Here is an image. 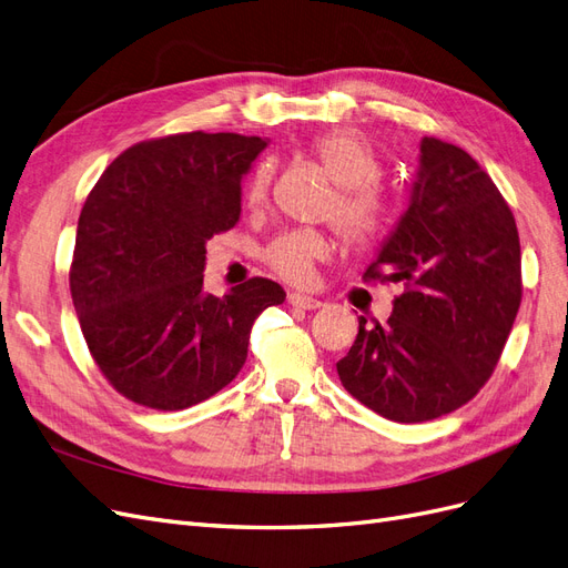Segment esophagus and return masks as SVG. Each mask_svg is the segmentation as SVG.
<instances>
[{
  "label": "esophagus",
  "instance_id": "1",
  "mask_svg": "<svg viewBox=\"0 0 568 568\" xmlns=\"http://www.w3.org/2000/svg\"><path fill=\"white\" fill-rule=\"evenodd\" d=\"M288 303L298 307V311H317V307H322V301H317L313 296H305V294H291Z\"/></svg>",
  "mask_w": 568,
  "mask_h": 568
}]
</instances>
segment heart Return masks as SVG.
Masks as SVG:
<instances>
[{
	"instance_id": "1",
	"label": "heart",
	"mask_w": 568,
	"mask_h": 568,
	"mask_svg": "<svg viewBox=\"0 0 568 568\" xmlns=\"http://www.w3.org/2000/svg\"><path fill=\"white\" fill-rule=\"evenodd\" d=\"M313 156L322 163L338 186L326 205V215L336 220L341 232L353 246H369L388 230L390 203L382 186L379 153L365 134L355 130H332L313 142ZM272 165L261 163L246 186L248 209H263L270 199ZM334 244L320 230L301 227L274 236L265 246V263L282 280L303 284L313 277L315 265L329 257Z\"/></svg>"
}]
</instances>
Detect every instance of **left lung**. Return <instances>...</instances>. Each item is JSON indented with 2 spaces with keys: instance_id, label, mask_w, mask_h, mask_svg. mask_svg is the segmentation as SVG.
Returning a JSON list of instances; mask_svg holds the SVG:
<instances>
[{
  "instance_id": "8db88e82",
  "label": "left lung",
  "mask_w": 568,
  "mask_h": 568,
  "mask_svg": "<svg viewBox=\"0 0 568 568\" xmlns=\"http://www.w3.org/2000/svg\"><path fill=\"white\" fill-rule=\"evenodd\" d=\"M417 182L365 282H400L386 324L359 317L336 363L353 398L400 424L455 412L484 388L521 305L517 222L467 151L424 136Z\"/></svg>"
}]
</instances>
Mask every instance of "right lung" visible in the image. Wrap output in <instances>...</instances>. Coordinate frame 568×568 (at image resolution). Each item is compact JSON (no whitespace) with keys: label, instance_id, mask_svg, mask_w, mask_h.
Masks as SVG:
<instances>
[{"label":"right lung","instance_id":"add662e5","mask_svg":"<svg viewBox=\"0 0 568 568\" xmlns=\"http://www.w3.org/2000/svg\"><path fill=\"white\" fill-rule=\"evenodd\" d=\"M261 136L182 132L125 149L78 220L71 296L97 367L128 400L192 407L225 388L251 326L284 288L265 277L203 291L205 242L242 213V178Z\"/></svg>","mask_w":568,"mask_h":568}]
</instances>
